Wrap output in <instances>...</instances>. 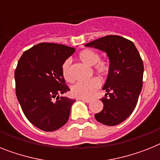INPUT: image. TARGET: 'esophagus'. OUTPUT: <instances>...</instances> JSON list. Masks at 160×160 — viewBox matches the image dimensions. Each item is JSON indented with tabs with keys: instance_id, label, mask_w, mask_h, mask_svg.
Here are the masks:
<instances>
[{
	"instance_id": "1",
	"label": "esophagus",
	"mask_w": 160,
	"mask_h": 160,
	"mask_svg": "<svg viewBox=\"0 0 160 160\" xmlns=\"http://www.w3.org/2000/svg\"><path fill=\"white\" fill-rule=\"evenodd\" d=\"M80 100H82L83 102H85L87 103H89L91 102V100L90 99H86V98H80Z\"/></svg>"
}]
</instances>
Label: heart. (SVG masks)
Masks as SVG:
<instances>
[{
	"mask_svg": "<svg viewBox=\"0 0 160 160\" xmlns=\"http://www.w3.org/2000/svg\"><path fill=\"white\" fill-rule=\"evenodd\" d=\"M78 58L83 63L88 67L93 68L95 73L100 77H105L109 74L111 65L107 60H101L100 55L98 52L89 49L81 50L78 54ZM70 61L67 60L62 66V74L68 82H72V79L70 73ZM101 86V81L98 78H92L86 81L76 83L72 88V93L77 98H89L94 94Z\"/></svg>",
	"mask_w": 160,
	"mask_h": 160,
	"instance_id": "heart-1",
	"label": "heart"
}]
</instances>
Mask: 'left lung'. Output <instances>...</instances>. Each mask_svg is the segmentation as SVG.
Returning <instances> with one entry per match:
<instances>
[{
    "label": "left lung",
    "instance_id": "1",
    "mask_svg": "<svg viewBox=\"0 0 160 160\" xmlns=\"http://www.w3.org/2000/svg\"><path fill=\"white\" fill-rule=\"evenodd\" d=\"M106 52L109 58V74L101 99L103 109L95 119L108 126L117 125L132 113L142 88L144 66L133 43L119 36H107L84 45Z\"/></svg>",
    "mask_w": 160,
    "mask_h": 160
}]
</instances>
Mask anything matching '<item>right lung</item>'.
I'll list each match as a JSON object with an SVG mask.
<instances>
[{
  "mask_svg": "<svg viewBox=\"0 0 160 160\" xmlns=\"http://www.w3.org/2000/svg\"><path fill=\"white\" fill-rule=\"evenodd\" d=\"M76 49L54 43H40L22 53L14 72L16 96L27 119L45 132L57 130L69 119L75 99L68 92L62 66Z\"/></svg>",
  "mask_w": 160,
  "mask_h": 160,
  "instance_id": "add662e5",
  "label": "right lung"
}]
</instances>
